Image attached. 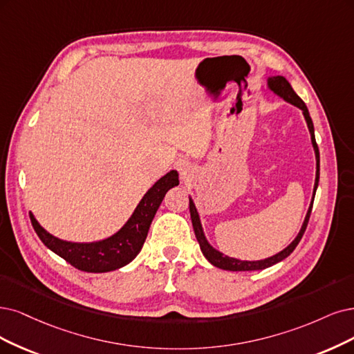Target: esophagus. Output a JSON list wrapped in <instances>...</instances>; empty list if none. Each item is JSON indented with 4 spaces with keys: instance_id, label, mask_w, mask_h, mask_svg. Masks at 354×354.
I'll return each instance as SVG.
<instances>
[{
    "instance_id": "34e87169",
    "label": "esophagus",
    "mask_w": 354,
    "mask_h": 354,
    "mask_svg": "<svg viewBox=\"0 0 354 354\" xmlns=\"http://www.w3.org/2000/svg\"><path fill=\"white\" fill-rule=\"evenodd\" d=\"M175 167L178 169V172L180 174L182 178H188L189 174L192 172V163L189 159H187V157H179V159L175 162Z\"/></svg>"
}]
</instances>
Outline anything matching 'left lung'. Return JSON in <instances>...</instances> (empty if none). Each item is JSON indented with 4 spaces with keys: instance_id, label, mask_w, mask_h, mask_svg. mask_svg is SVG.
<instances>
[{
    "instance_id": "1",
    "label": "left lung",
    "mask_w": 354,
    "mask_h": 354,
    "mask_svg": "<svg viewBox=\"0 0 354 354\" xmlns=\"http://www.w3.org/2000/svg\"><path fill=\"white\" fill-rule=\"evenodd\" d=\"M267 87L270 88V91H272L274 95L279 96L284 102L293 104V106L299 108L300 111H302V113H304V118H305L308 129H309V134H310L312 147H313V151H315V160H317L315 184H313L312 201L309 204V208H308V212H306V216H305V220H304V223H302V227H300L299 233L296 234V238L289 245H287L284 250H281L280 252L274 254V255H271L268 258H264V259L242 261V259H238V258L225 255L223 252H220L218 250H216V248L210 242H208L205 233H204V227L201 225V217H200V213H198V208H197V205H195L192 197L189 195V213H191V220H192V227H194V232H195V236H197V241L200 243L201 252L207 258L208 263L213 264L217 268H221V270H227V271H255V270H264V268H268V267H271L274 264L280 263V261H283L284 258L289 257L295 251V248L297 246L300 239H302L304 233L306 230L308 221H309V217H310V212H312L313 198H315V192H317V188H318V182H319V150H318V146H317L315 129H313L312 118L309 115V111L306 108L305 102L296 95V91L293 90L290 83L287 82L283 75H270V77H267Z\"/></svg>"
}]
</instances>
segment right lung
Wrapping results in <instances>:
<instances>
[{
  "label": "right lung",
  "mask_w": 354,
  "mask_h": 354,
  "mask_svg": "<svg viewBox=\"0 0 354 354\" xmlns=\"http://www.w3.org/2000/svg\"><path fill=\"white\" fill-rule=\"evenodd\" d=\"M176 185H179V174L170 170L142 195L136 210L120 230L95 242L59 239L44 229L32 212H29V216L39 239L52 252L82 271L108 272L125 267L140 254L156 212L159 210L166 192Z\"/></svg>",
  "instance_id": "right-lung-1"
}]
</instances>
